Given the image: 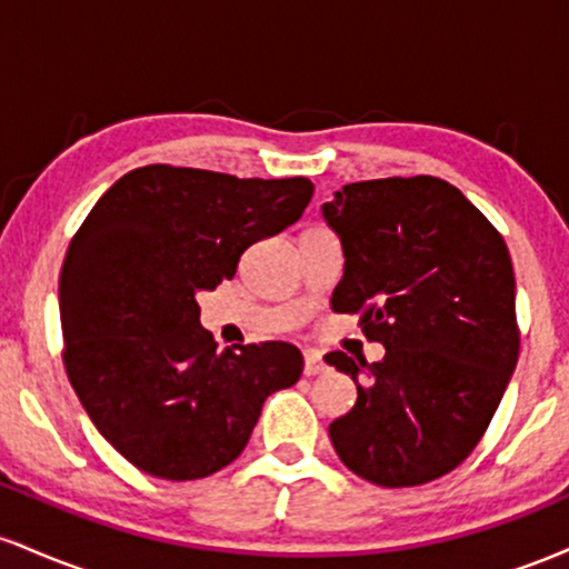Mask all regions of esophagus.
<instances>
[{
  "label": "esophagus",
  "mask_w": 569,
  "mask_h": 569,
  "mask_svg": "<svg viewBox=\"0 0 569 569\" xmlns=\"http://www.w3.org/2000/svg\"><path fill=\"white\" fill-rule=\"evenodd\" d=\"M323 371V361L316 350H305V375L316 377Z\"/></svg>",
  "instance_id": "1"
}]
</instances>
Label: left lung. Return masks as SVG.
Returning <instances> with one entry per match:
<instances>
[{"mask_svg": "<svg viewBox=\"0 0 569 569\" xmlns=\"http://www.w3.org/2000/svg\"><path fill=\"white\" fill-rule=\"evenodd\" d=\"M342 240L331 310L385 345L377 363L329 352L358 401L329 426L339 460L380 487L455 471L498 409L519 358L506 240L460 189L436 176L345 184L323 202Z\"/></svg>", "mask_w": 569, "mask_h": 569, "instance_id": "1", "label": "left lung"}]
</instances>
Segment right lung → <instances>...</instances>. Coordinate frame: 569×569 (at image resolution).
Wrapping results in <instances>:
<instances>
[{
  "instance_id": "add662e5",
  "label": "right lung",
  "mask_w": 569,
  "mask_h": 569,
  "mask_svg": "<svg viewBox=\"0 0 569 569\" xmlns=\"http://www.w3.org/2000/svg\"><path fill=\"white\" fill-rule=\"evenodd\" d=\"M310 179L143 166L114 181L61 270L63 367L98 433L139 471L192 481L243 452L262 403L302 375L289 342L217 350L198 293L293 224Z\"/></svg>"
}]
</instances>
